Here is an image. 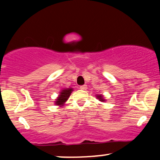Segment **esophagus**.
Here are the masks:
<instances>
[{"label":"esophagus","mask_w":160,"mask_h":160,"mask_svg":"<svg viewBox=\"0 0 160 160\" xmlns=\"http://www.w3.org/2000/svg\"><path fill=\"white\" fill-rule=\"evenodd\" d=\"M80 88L81 89H82V90H86V88H87V86H86V85H82V86H80Z\"/></svg>","instance_id":"34e87169"}]
</instances>
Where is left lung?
<instances>
[{"label":"left lung","instance_id":"left-lung-1","mask_svg":"<svg viewBox=\"0 0 160 160\" xmlns=\"http://www.w3.org/2000/svg\"><path fill=\"white\" fill-rule=\"evenodd\" d=\"M97 98H98L99 100L101 101V102H104V99L103 98V96H102V95H97Z\"/></svg>","mask_w":160,"mask_h":160}]
</instances>
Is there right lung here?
I'll return each mask as SVG.
<instances>
[{
  "label": "right lung",
  "mask_w": 160,
  "mask_h": 160,
  "mask_svg": "<svg viewBox=\"0 0 160 160\" xmlns=\"http://www.w3.org/2000/svg\"><path fill=\"white\" fill-rule=\"evenodd\" d=\"M72 89L69 88V89H65L64 90H62L60 92L59 96L58 97V98L56 101V104L57 105H63L64 103L68 100L69 98V96L71 94V92H72Z\"/></svg>",
  "instance_id": "add662e5"
}]
</instances>
